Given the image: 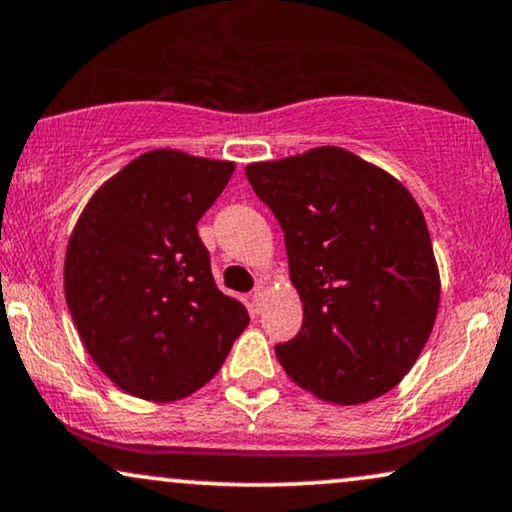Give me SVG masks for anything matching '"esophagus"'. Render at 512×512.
Instances as JSON below:
<instances>
[{
    "label": "esophagus",
    "mask_w": 512,
    "mask_h": 512,
    "mask_svg": "<svg viewBox=\"0 0 512 512\" xmlns=\"http://www.w3.org/2000/svg\"><path fill=\"white\" fill-rule=\"evenodd\" d=\"M264 297H267V286H264V283H257L255 290H252V302H255L257 312H260V309H262Z\"/></svg>",
    "instance_id": "esophagus-1"
}]
</instances>
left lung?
<instances>
[{
  "instance_id": "8db88e82",
  "label": "left lung",
  "mask_w": 512,
  "mask_h": 512,
  "mask_svg": "<svg viewBox=\"0 0 512 512\" xmlns=\"http://www.w3.org/2000/svg\"><path fill=\"white\" fill-rule=\"evenodd\" d=\"M283 229L304 321L276 345L293 383L354 406L401 383L439 307L423 210L392 174L338 146L245 167Z\"/></svg>"
}]
</instances>
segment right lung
Here are the masks:
<instances>
[{"mask_svg":"<svg viewBox=\"0 0 512 512\" xmlns=\"http://www.w3.org/2000/svg\"><path fill=\"white\" fill-rule=\"evenodd\" d=\"M234 170L155 148L99 186L70 234V316L94 364L132 397H189L248 326L243 304L215 286L196 229Z\"/></svg>","mask_w":512,"mask_h":512,"instance_id":"obj_1","label":"right lung"}]
</instances>
